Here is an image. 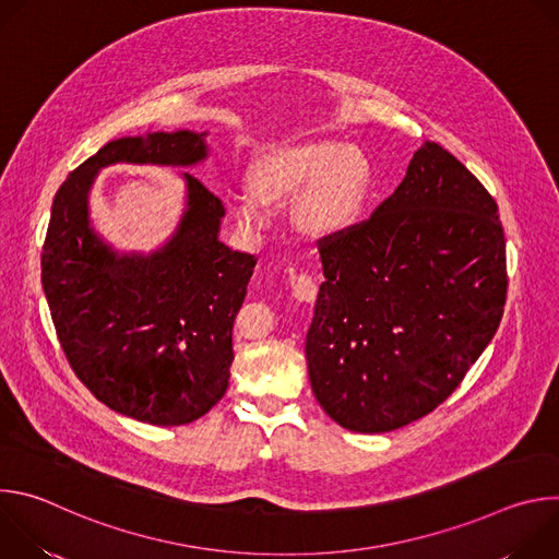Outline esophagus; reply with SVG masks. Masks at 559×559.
Masks as SVG:
<instances>
[{"label":"esophagus","mask_w":559,"mask_h":559,"mask_svg":"<svg viewBox=\"0 0 559 559\" xmlns=\"http://www.w3.org/2000/svg\"><path fill=\"white\" fill-rule=\"evenodd\" d=\"M316 289L318 287L311 281V276H307V274H292V294H294V298H298L302 302H313Z\"/></svg>","instance_id":"obj_1"}]
</instances>
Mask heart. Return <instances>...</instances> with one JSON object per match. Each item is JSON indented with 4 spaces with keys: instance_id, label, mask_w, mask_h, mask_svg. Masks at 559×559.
Masks as SVG:
<instances>
[{
    "instance_id": "obj_1",
    "label": "heart",
    "mask_w": 559,
    "mask_h": 559,
    "mask_svg": "<svg viewBox=\"0 0 559 559\" xmlns=\"http://www.w3.org/2000/svg\"><path fill=\"white\" fill-rule=\"evenodd\" d=\"M254 194L231 203L236 221L252 231L272 223L267 205L296 201V223L316 236L347 231L369 190V164L360 147L336 139H311L270 154L252 173Z\"/></svg>"
}]
</instances>
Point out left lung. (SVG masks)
<instances>
[{
	"instance_id": "8db88e82",
	"label": "left lung",
	"mask_w": 559,
	"mask_h": 559,
	"mask_svg": "<svg viewBox=\"0 0 559 559\" xmlns=\"http://www.w3.org/2000/svg\"><path fill=\"white\" fill-rule=\"evenodd\" d=\"M305 358L318 405L358 433L401 429L455 391L502 321L507 241L493 197L425 141L369 221L321 241Z\"/></svg>"
}]
</instances>
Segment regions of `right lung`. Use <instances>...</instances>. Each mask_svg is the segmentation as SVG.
Returning <instances> with one entry per match:
<instances>
[{"instance_id":"obj_1","label":"right lung","mask_w":559,"mask_h":559,"mask_svg":"<svg viewBox=\"0 0 559 559\" xmlns=\"http://www.w3.org/2000/svg\"><path fill=\"white\" fill-rule=\"evenodd\" d=\"M207 132L121 136L72 170L55 194L41 252V285L61 349L97 401L158 427L205 416L227 391L234 318L257 259L221 238L225 207L179 173L186 207L168 241L119 252L95 229L91 190L115 164L194 168Z\"/></svg>"}]
</instances>
